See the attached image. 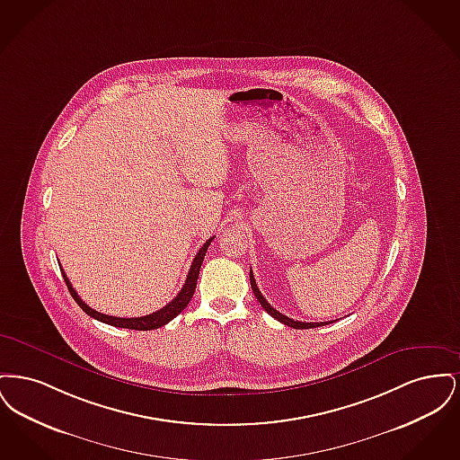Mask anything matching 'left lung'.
<instances>
[{
  "instance_id": "8db88e82",
  "label": "left lung",
  "mask_w": 460,
  "mask_h": 460,
  "mask_svg": "<svg viewBox=\"0 0 460 460\" xmlns=\"http://www.w3.org/2000/svg\"><path fill=\"white\" fill-rule=\"evenodd\" d=\"M250 283H252V289H253V293H255V296H257V300L261 302V305L263 306V310L269 314V315H272L274 319H278L279 323H283L286 324L288 328L293 329H310V328H319V326H324V324H329V323H300V321H293V319H289V317H286L283 315L281 312H278L276 308H272L270 304L265 300L262 296V293H261V289H259V286L255 283V278H253V272L250 270Z\"/></svg>"
}]
</instances>
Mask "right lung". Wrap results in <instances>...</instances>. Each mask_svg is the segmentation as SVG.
<instances>
[{
	"label": "right lung",
	"instance_id": "1",
	"mask_svg": "<svg viewBox=\"0 0 460 460\" xmlns=\"http://www.w3.org/2000/svg\"><path fill=\"white\" fill-rule=\"evenodd\" d=\"M212 240H214V238H210V240L207 241V243L198 250L197 257L193 259V263H191V269H190V272H188V278H186V281H184V286H182V289L177 293V296H175L174 300H172L171 304L162 306L160 310H156L154 314L143 315V317H113V315H107V314L96 312L94 308H91V306L86 305V304L81 300V296L75 293V289L70 285V281H68L64 269H62V274H64V279H66V288H68V291H70V295H72V298L77 302V305L81 306V308L88 314L89 317H93V319H96V321H100V323L110 324V326H115V328L136 329V331L158 329L162 328V326H165L167 323H171L175 315H179V314L188 306L190 300L193 298V293H195V289H197L198 274H199V269H201V262H203V259H205L207 248H208V244L212 243Z\"/></svg>",
	"mask_w": 460,
	"mask_h": 460
}]
</instances>
